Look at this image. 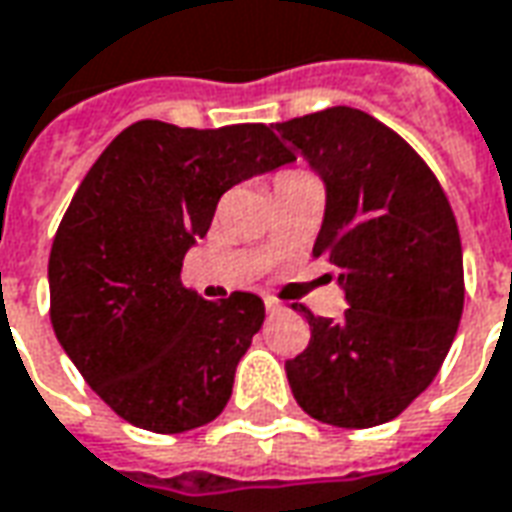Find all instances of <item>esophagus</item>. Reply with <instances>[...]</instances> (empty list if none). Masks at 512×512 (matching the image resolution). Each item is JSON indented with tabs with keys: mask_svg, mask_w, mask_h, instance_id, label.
I'll use <instances>...</instances> for the list:
<instances>
[{
	"mask_svg": "<svg viewBox=\"0 0 512 512\" xmlns=\"http://www.w3.org/2000/svg\"><path fill=\"white\" fill-rule=\"evenodd\" d=\"M264 309H267L270 315H278V312H284V303L276 301V298H264Z\"/></svg>",
	"mask_w": 512,
	"mask_h": 512,
	"instance_id": "34e87169",
	"label": "esophagus"
}]
</instances>
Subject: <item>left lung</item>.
Here are the masks:
<instances>
[{"mask_svg":"<svg viewBox=\"0 0 512 512\" xmlns=\"http://www.w3.org/2000/svg\"><path fill=\"white\" fill-rule=\"evenodd\" d=\"M326 183L315 256L337 267L340 320H309V345L287 359L292 396L315 421L387 424L438 376L465 301L463 245L449 197L421 155L357 108L278 122Z\"/></svg>","mask_w":512,"mask_h":512,"instance_id":"obj_1","label":"left lung"}]
</instances>
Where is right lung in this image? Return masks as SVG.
Returning a JSON list of instances; mask_svg holds the SVG:
<instances>
[{
	"label": "right lung",
	"instance_id": "right-lung-1",
	"mask_svg": "<svg viewBox=\"0 0 512 512\" xmlns=\"http://www.w3.org/2000/svg\"><path fill=\"white\" fill-rule=\"evenodd\" d=\"M267 125L197 130L142 119L88 169L49 250V320L74 368L128 424L178 435L214 421L264 303L183 287L220 197L292 161Z\"/></svg>",
	"mask_w": 512,
	"mask_h": 512
}]
</instances>
